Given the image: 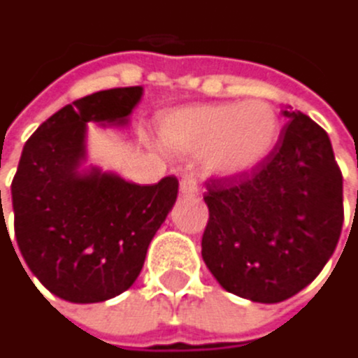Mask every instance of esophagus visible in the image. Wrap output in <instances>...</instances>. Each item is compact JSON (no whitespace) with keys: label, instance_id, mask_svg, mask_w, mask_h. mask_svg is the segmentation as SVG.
Returning <instances> with one entry per match:
<instances>
[{"label":"esophagus","instance_id":"obj_1","mask_svg":"<svg viewBox=\"0 0 358 358\" xmlns=\"http://www.w3.org/2000/svg\"><path fill=\"white\" fill-rule=\"evenodd\" d=\"M180 193L187 197H193L199 193V185H197V178L195 176H182L180 180Z\"/></svg>","mask_w":358,"mask_h":358}]
</instances>
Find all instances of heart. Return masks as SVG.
<instances>
[{"label": "heart", "instance_id": "heart-1", "mask_svg": "<svg viewBox=\"0 0 358 358\" xmlns=\"http://www.w3.org/2000/svg\"><path fill=\"white\" fill-rule=\"evenodd\" d=\"M281 119L273 104H199L167 113L159 123L161 142L180 155H203L210 171L237 176L260 165L277 146Z\"/></svg>", "mask_w": 358, "mask_h": 358}]
</instances>
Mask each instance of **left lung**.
Returning a JSON list of instances; mask_svg holds the SVG:
<instances>
[{"instance_id": "left-lung-1", "label": "left lung", "mask_w": 358, "mask_h": 358, "mask_svg": "<svg viewBox=\"0 0 358 358\" xmlns=\"http://www.w3.org/2000/svg\"><path fill=\"white\" fill-rule=\"evenodd\" d=\"M252 171L210 178L201 256L216 281L252 302L302 292L331 258L344 222L342 171L327 131L300 110Z\"/></svg>"}]
</instances>
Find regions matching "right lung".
Listing matches in <instances>:
<instances>
[{
  "label": "right lung",
  "instance_id": "add662e5",
  "mask_svg": "<svg viewBox=\"0 0 358 358\" xmlns=\"http://www.w3.org/2000/svg\"><path fill=\"white\" fill-rule=\"evenodd\" d=\"M140 96V85L83 96L43 121L22 148L12 180L14 239L29 271L66 302H104L129 289L176 203L173 176L140 187L81 169L87 123L125 125Z\"/></svg>",
  "mask_w": 358,
  "mask_h": 358
}]
</instances>
